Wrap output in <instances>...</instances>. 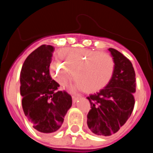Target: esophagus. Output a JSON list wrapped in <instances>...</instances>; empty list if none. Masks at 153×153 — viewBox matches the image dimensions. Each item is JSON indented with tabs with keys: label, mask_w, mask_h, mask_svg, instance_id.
Here are the masks:
<instances>
[{
	"label": "esophagus",
	"mask_w": 153,
	"mask_h": 153,
	"mask_svg": "<svg viewBox=\"0 0 153 153\" xmlns=\"http://www.w3.org/2000/svg\"><path fill=\"white\" fill-rule=\"evenodd\" d=\"M80 97H72V101H73V103H75L78 101V100L79 99Z\"/></svg>",
	"instance_id": "1"
}]
</instances>
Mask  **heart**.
<instances>
[{"label": "heart", "mask_w": 153, "mask_h": 153, "mask_svg": "<svg viewBox=\"0 0 153 153\" xmlns=\"http://www.w3.org/2000/svg\"><path fill=\"white\" fill-rule=\"evenodd\" d=\"M57 57L60 62L51 64L49 73L62 88L72 79L73 72L74 79L85 93H96L110 83L114 74L115 60L110 54L89 49L65 48L58 52ZM79 85L77 88H81Z\"/></svg>", "instance_id": "heart-1"}]
</instances>
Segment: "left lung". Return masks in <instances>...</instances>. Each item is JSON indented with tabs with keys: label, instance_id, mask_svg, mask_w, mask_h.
I'll return each mask as SVG.
<instances>
[{
	"label": "left lung",
	"instance_id": "8db88e82",
	"mask_svg": "<svg viewBox=\"0 0 153 153\" xmlns=\"http://www.w3.org/2000/svg\"><path fill=\"white\" fill-rule=\"evenodd\" d=\"M115 60L112 79L103 89L87 98L91 110L87 124L96 135L110 136L127 121L134 106L135 72L130 60L113 48L108 49Z\"/></svg>",
	"mask_w": 153,
	"mask_h": 153
}]
</instances>
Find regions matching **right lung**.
<instances>
[{"mask_svg": "<svg viewBox=\"0 0 153 153\" xmlns=\"http://www.w3.org/2000/svg\"><path fill=\"white\" fill-rule=\"evenodd\" d=\"M54 47L42 45L28 56L20 72V95L25 116L43 134L57 131L62 125L72 98L51 79L49 67Z\"/></svg>", "mask_w": 153, "mask_h": 153, "instance_id": "obj_1", "label": "right lung"}]
</instances>
